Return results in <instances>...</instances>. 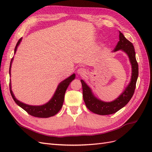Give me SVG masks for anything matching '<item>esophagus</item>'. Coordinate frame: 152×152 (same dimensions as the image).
Masks as SVG:
<instances>
[{"label": "esophagus", "mask_w": 152, "mask_h": 152, "mask_svg": "<svg viewBox=\"0 0 152 152\" xmlns=\"http://www.w3.org/2000/svg\"><path fill=\"white\" fill-rule=\"evenodd\" d=\"M77 73L79 74V75L80 76H82L84 75L85 73H86V70L84 68H80L79 69H78L77 70Z\"/></svg>", "instance_id": "34e87169"}]
</instances>
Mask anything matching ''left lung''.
I'll list each match as a JSON object with an SVG mask.
<instances>
[{
	"label": "left lung",
	"mask_w": 152,
	"mask_h": 152,
	"mask_svg": "<svg viewBox=\"0 0 152 152\" xmlns=\"http://www.w3.org/2000/svg\"><path fill=\"white\" fill-rule=\"evenodd\" d=\"M122 50L128 55L132 65V76L129 84L123 93L112 102H104L95 98L91 89L83 80H80L82 86L83 99L87 108L94 113L105 115L116 113L128 103L134 94L136 81L138 77V64L136 59V53L133 44L120 31L119 41L113 51Z\"/></svg>",
	"instance_id": "8db88e82"
}]
</instances>
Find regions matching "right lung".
<instances>
[{"label": "right lung", "instance_id": "obj_1", "mask_svg": "<svg viewBox=\"0 0 152 152\" xmlns=\"http://www.w3.org/2000/svg\"><path fill=\"white\" fill-rule=\"evenodd\" d=\"M21 40V38L20 39L18 42L16 44V45L15 49V53L16 51L18 45L20 44ZM13 58L11 59V61L10 63V73L11 70V62ZM75 75L73 73L70 77L67 78L65 80L62 81L60 84H59L58 88L55 92V93L53 96L52 99H50L49 102L42 106H30L23 103L18 101L14 96L12 91H11V83L10 84V93L12 96V97L15 101V103L20 106L21 108H22L24 110L28 113L29 115L31 116H34L35 117H39V118H48L50 117L54 116L56 115L60 109L61 108L63 102H64V97H65V94L67 87H68L69 84L70 82L75 79Z\"/></svg>", "mask_w": 152, "mask_h": 152}]
</instances>
